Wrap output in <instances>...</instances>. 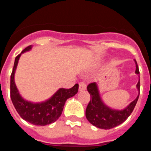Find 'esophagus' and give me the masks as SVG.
Returning a JSON list of instances; mask_svg holds the SVG:
<instances>
[{
  "label": "esophagus",
  "mask_w": 151,
  "mask_h": 151,
  "mask_svg": "<svg viewBox=\"0 0 151 151\" xmlns=\"http://www.w3.org/2000/svg\"><path fill=\"white\" fill-rule=\"evenodd\" d=\"M86 89V85L85 82H79V85H78V91H83Z\"/></svg>",
  "instance_id": "34e87169"
}]
</instances>
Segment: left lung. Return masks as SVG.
<instances>
[{"mask_svg":"<svg viewBox=\"0 0 151 151\" xmlns=\"http://www.w3.org/2000/svg\"><path fill=\"white\" fill-rule=\"evenodd\" d=\"M134 61L136 67L135 73L139 78L138 84L136 85L138 94L132 102H131L122 110L113 109L103 101L100 94L98 85L96 82L91 83L88 85L87 89L91 95V101L86 108L85 116L89 122L97 128L102 129H113L125 122L131 115V113H132L140 94L139 69L135 60H134Z\"/></svg>","mask_w":151,"mask_h":151,"instance_id":"left-lung-1","label":"left lung"}]
</instances>
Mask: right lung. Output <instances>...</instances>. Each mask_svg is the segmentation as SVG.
Here are the masks:
<instances>
[{"mask_svg":"<svg viewBox=\"0 0 151 151\" xmlns=\"http://www.w3.org/2000/svg\"><path fill=\"white\" fill-rule=\"evenodd\" d=\"M32 48V45L27 47L15 58L10 76V97L17 113L24 120L35 125H49L60 116L66 100L77 94L78 85L76 84L69 89L59 88L50 98L41 102H32L23 98L16 85L14 76L21 55Z\"/></svg>","mask_w":151,"mask_h":151,"instance_id":"add662e5","label":"right lung"}]
</instances>
